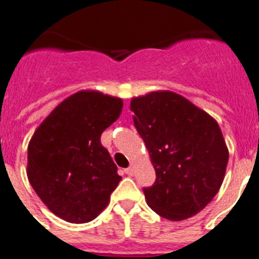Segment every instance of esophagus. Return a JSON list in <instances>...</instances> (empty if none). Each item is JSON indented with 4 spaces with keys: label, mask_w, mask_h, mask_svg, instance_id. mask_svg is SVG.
Wrapping results in <instances>:
<instances>
[{
    "label": "esophagus",
    "mask_w": 259,
    "mask_h": 259,
    "mask_svg": "<svg viewBox=\"0 0 259 259\" xmlns=\"http://www.w3.org/2000/svg\"><path fill=\"white\" fill-rule=\"evenodd\" d=\"M134 173H135V170L132 166H130L128 169H125V174H128V176H134Z\"/></svg>",
    "instance_id": "obj_1"
}]
</instances>
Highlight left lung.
Instances as JSON below:
<instances>
[{"label": "left lung", "mask_w": 259, "mask_h": 259, "mask_svg": "<svg viewBox=\"0 0 259 259\" xmlns=\"http://www.w3.org/2000/svg\"><path fill=\"white\" fill-rule=\"evenodd\" d=\"M130 108L156 170L148 205L173 222L196 215L219 193L228 163L218 121L170 90L134 97Z\"/></svg>", "instance_id": "8db88e82"}]
</instances>
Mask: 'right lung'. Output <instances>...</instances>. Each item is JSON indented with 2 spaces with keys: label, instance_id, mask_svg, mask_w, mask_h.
Listing matches in <instances>:
<instances>
[{
  "label": "right lung",
  "instance_id": "add662e5",
  "mask_svg": "<svg viewBox=\"0 0 259 259\" xmlns=\"http://www.w3.org/2000/svg\"><path fill=\"white\" fill-rule=\"evenodd\" d=\"M121 108V98L79 90L51 111L28 143V182L47 208L65 222L94 220L120 182L101 135Z\"/></svg>",
  "mask_w": 259,
  "mask_h": 259
}]
</instances>
